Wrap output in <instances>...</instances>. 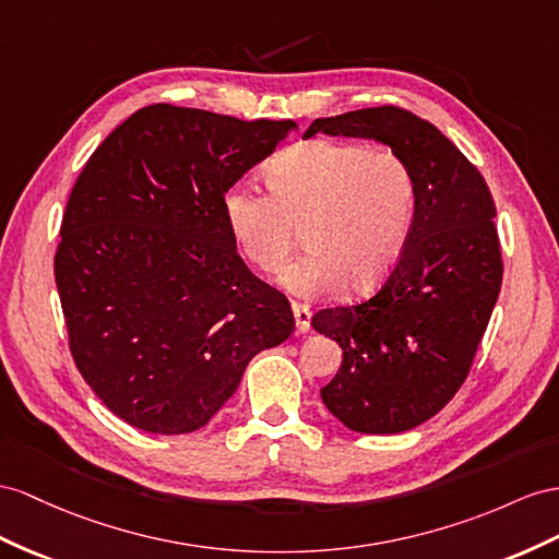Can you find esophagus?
<instances>
[{
	"label": "esophagus",
	"mask_w": 559,
	"mask_h": 559,
	"mask_svg": "<svg viewBox=\"0 0 559 559\" xmlns=\"http://www.w3.org/2000/svg\"><path fill=\"white\" fill-rule=\"evenodd\" d=\"M293 317H295L297 333H307L309 331V321H311V309L307 305L293 302Z\"/></svg>",
	"instance_id": "1"
}]
</instances>
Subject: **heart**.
Wrapping results in <instances>:
<instances>
[{
	"instance_id": "b5f03b06",
	"label": "heart",
	"mask_w": 559,
	"mask_h": 559,
	"mask_svg": "<svg viewBox=\"0 0 559 559\" xmlns=\"http://www.w3.org/2000/svg\"><path fill=\"white\" fill-rule=\"evenodd\" d=\"M264 175L269 191L236 183L224 195L226 224L257 269L288 262L297 231L307 252L281 281L299 295L335 283L359 293L394 266L418 207V177L404 153L313 139L271 157Z\"/></svg>"
}]
</instances>
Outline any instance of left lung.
<instances>
[{
  "mask_svg": "<svg viewBox=\"0 0 559 559\" xmlns=\"http://www.w3.org/2000/svg\"><path fill=\"white\" fill-rule=\"evenodd\" d=\"M361 136L408 157L418 177L411 236L368 299L321 309L313 331L342 347L323 404L354 432L429 420L465 382L503 283L496 205L481 171L432 122L399 106L313 120V134Z\"/></svg>",
  "mask_w": 559,
  "mask_h": 559,
  "instance_id": "left-lung-1",
  "label": "left lung"
}]
</instances>
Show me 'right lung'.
I'll use <instances>...</instances> for the list:
<instances>
[{"label":"right lung","mask_w":559,"mask_h":559,"mask_svg":"<svg viewBox=\"0 0 559 559\" xmlns=\"http://www.w3.org/2000/svg\"><path fill=\"white\" fill-rule=\"evenodd\" d=\"M293 127L153 104L104 139L70 191L53 257L68 347L94 394L143 432L207 425L252 356L295 331L224 217L226 191Z\"/></svg>","instance_id":"1"}]
</instances>
